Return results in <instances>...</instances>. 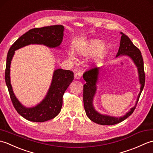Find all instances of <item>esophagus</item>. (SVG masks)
<instances>
[{
	"label": "esophagus",
	"mask_w": 153,
	"mask_h": 153,
	"mask_svg": "<svg viewBox=\"0 0 153 153\" xmlns=\"http://www.w3.org/2000/svg\"><path fill=\"white\" fill-rule=\"evenodd\" d=\"M82 77V73L81 72H77L76 74H75V78L77 79H79Z\"/></svg>",
	"instance_id": "34e87169"
}]
</instances>
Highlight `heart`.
<instances>
[{"label":"heart","instance_id":"b5f03b06","mask_svg":"<svg viewBox=\"0 0 153 153\" xmlns=\"http://www.w3.org/2000/svg\"><path fill=\"white\" fill-rule=\"evenodd\" d=\"M106 51V46L102 43L101 41L98 39H92L87 42V43L79 51V53L83 56H89L95 53H98L101 54L105 53ZM68 56L71 60L74 59V54L70 53Z\"/></svg>","mask_w":153,"mask_h":153}]
</instances>
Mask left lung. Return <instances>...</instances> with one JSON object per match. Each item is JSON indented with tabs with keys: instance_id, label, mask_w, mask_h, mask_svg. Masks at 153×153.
<instances>
[{
	"instance_id": "1",
	"label": "left lung",
	"mask_w": 153,
	"mask_h": 153,
	"mask_svg": "<svg viewBox=\"0 0 153 153\" xmlns=\"http://www.w3.org/2000/svg\"><path fill=\"white\" fill-rule=\"evenodd\" d=\"M120 40V47L116 57L118 58L122 56H128L134 62L137 68L139 80L141 84L140 92H139L135 105L127 112L124 116L121 117H114L108 115L101 114L95 109L93 106V98L97 91V83L98 81L100 72V67L93 66L89 70H87L83 74V77L86 83L83 85V104L86 114L87 117L93 122L99 123L100 125H114L121 122L132 114L137 106L139 97L141 95L145 85V76L144 71L143 60L141 51L139 48L133 44L127 35L123 33Z\"/></svg>"
}]
</instances>
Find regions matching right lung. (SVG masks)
<instances>
[{
	"mask_svg": "<svg viewBox=\"0 0 153 153\" xmlns=\"http://www.w3.org/2000/svg\"><path fill=\"white\" fill-rule=\"evenodd\" d=\"M64 27L55 25L29 30L18 38L10 48L6 58L5 82L12 102L16 111L25 119L35 122H43L55 118L62 106L64 92L72 82L74 73L70 70H55L46 97L37 105L31 108L22 105L16 98L10 83V64L15 51L31 44L44 45L50 48L59 47L63 39Z\"/></svg>",
	"mask_w": 153,
	"mask_h": 153,
	"instance_id": "add662e5",
	"label": "right lung"
}]
</instances>
